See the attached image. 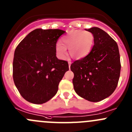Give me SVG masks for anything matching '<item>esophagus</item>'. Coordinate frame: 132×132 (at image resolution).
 Here are the masks:
<instances>
[{
    "label": "esophagus",
    "mask_w": 132,
    "mask_h": 132,
    "mask_svg": "<svg viewBox=\"0 0 132 132\" xmlns=\"http://www.w3.org/2000/svg\"><path fill=\"white\" fill-rule=\"evenodd\" d=\"M71 62H68V64H69V68L70 69V66H71Z\"/></svg>",
    "instance_id": "obj_1"
}]
</instances>
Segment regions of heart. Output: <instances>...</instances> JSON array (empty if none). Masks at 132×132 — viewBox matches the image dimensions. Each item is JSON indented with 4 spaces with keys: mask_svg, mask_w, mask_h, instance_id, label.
Here are the masks:
<instances>
[{
    "mask_svg": "<svg viewBox=\"0 0 132 132\" xmlns=\"http://www.w3.org/2000/svg\"><path fill=\"white\" fill-rule=\"evenodd\" d=\"M94 36L91 32L82 30H70L62 37L61 43L55 45V53L60 59H64L68 48L70 55L75 59H81L91 52L94 43Z\"/></svg>",
    "mask_w": 132,
    "mask_h": 132,
    "instance_id": "obj_1",
    "label": "heart"
}]
</instances>
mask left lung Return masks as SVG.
<instances>
[{"mask_svg": "<svg viewBox=\"0 0 132 132\" xmlns=\"http://www.w3.org/2000/svg\"><path fill=\"white\" fill-rule=\"evenodd\" d=\"M94 36V43L86 57L71 64L77 94L93 102L103 100L115 91L121 71L120 55L116 42L98 27L86 29Z\"/></svg>", "mask_w": 132, "mask_h": 132, "instance_id": "left-lung-1", "label": "left lung"}]
</instances>
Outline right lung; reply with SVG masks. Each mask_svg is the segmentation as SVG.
Here are the masks:
<instances>
[{
  "mask_svg": "<svg viewBox=\"0 0 132 132\" xmlns=\"http://www.w3.org/2000/svg\"><path fill=\"white\" fill-rule=\"evenodd\" d=\"M65 31L37 29L30 32L16 46L13 63V77L20 94L34 104L50 100L58 91L67 61L57 58L55 45Z\"/></svg>",
  "mask_w": 132,
  "mask_h": 132,
  "instance_id": "add662e5",
  "label": "right lung"
}]
</instances>
